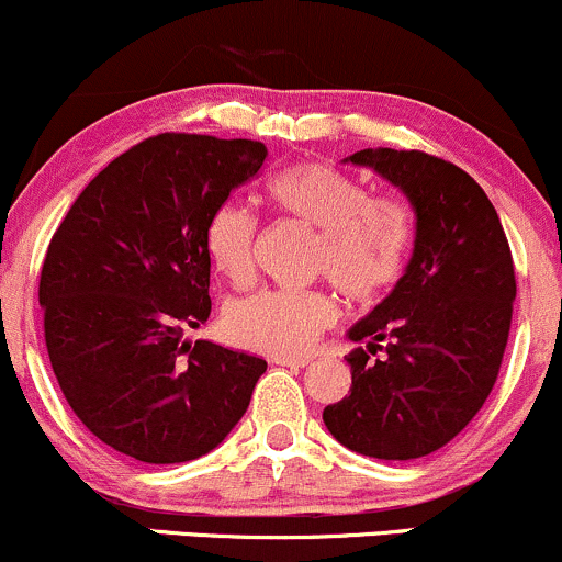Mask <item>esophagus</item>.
Masks as SVG:
<instances>
[{
  "label": "esophagus",
  "mask_w": 562,
  "mask_h": 562,
  "mask_svg": "<svg viewBox=\"0 0 562 562\" xmlns=\"http://www.w3.org/2000/svg\"><path fill=\"white\" fill-rule=\"evenodd\" d=\"M274 366H285V368H306L310 366V360L306 357H274Z\"/></svg>",
  "instance_id": "obj_1"
}]
</instances>
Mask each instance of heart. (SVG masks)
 Segmentation results:
<instances>
[{"mask_svg":"<svg viewBox=\"0 0 562 562\" xmlns=\"http://www.w3.org/2000/svg\"><path fill=\"white\" fill-rule=\"evenodd\" d=\"M267 194L277 211L319 229L312 267L328 274L355 304H375L400 280L411 248V224L397 202L368 196L355 176L323 162L277 172ZM256 229V215L234 202L221 205L207 221V256L232 285L252 280ZM336 317V301L319 291H258L224 306L221 330L239 349L295 357L304 355Z\"/></svg>","mask_w":562,"mask_h":562,"instance_id":"b5f03b06","label":"heart"}]
</instances>
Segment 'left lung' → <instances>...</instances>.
Listing matches in <instances>:
<instances>
[{
  "instance_id": "obj_1",
  "label": "left lung",
  "mask_w": 562,
  "mask_h": 562,
  "mask_svg": "<svg viewBox=\"0 0 562 562\" xmlns=\"http://www.w3.org/2000/svg\"><path fill=\"white\" fill-rule=\"evenodd\" d=\"M344 162L403 191L416 237L392 293L347 330L362 344L347 355L351 394L323 422L349 451L418 459L451 442L496 384L517 291L509 243L485 191L446 159L379 146Z\"/></svg>"
}]
</instances>
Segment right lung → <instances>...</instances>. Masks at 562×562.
I'll return each mask as SVG.
<instances>
[{
	"instance_id": "right-lung-1",
	"label": "right lung",
	"mask_w": 562,
	"mask_h": 562,
	"mask_svg": "<svg viewBox=\"0 0 562 562\" xmlns=\"http://www.w3.org/2000/svg\"><path fill=\"white\" fill-rule=\"evenodd\" d=\"M267 146L165 133L74 200L40 280L55 379L79 422L146 464L200 459L248 411L263 357L196 338L211 317L205 229Z\"/></svg>"
}]
</instances>
